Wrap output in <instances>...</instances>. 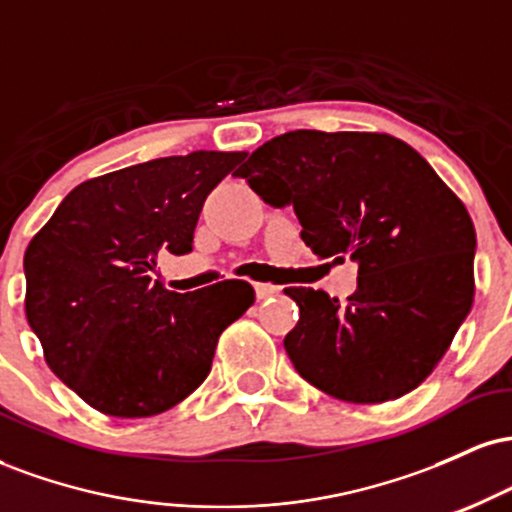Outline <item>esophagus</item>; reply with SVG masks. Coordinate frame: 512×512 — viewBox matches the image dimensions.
I'll return each mask as SVG.
<instances>
[{
  "instance_id": "esophagus-1",
  "label": "esophagus",
  "mask_w": 512,
  "mask_h": 512,
  "mask_svg": "<svg viewBox=\"0 0 512 512\" xmlns=\"http://www.w3.org/2000/svg\"><path fill=\"white\" fill-rule=\"evenodd\" d=\"M255 293H257V298H269V296H274V293H279V286H274V284H262V281H257V284H255Z\"/></svg>"
}]
</instances>
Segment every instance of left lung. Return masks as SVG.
<instances>
[{
	"instance_id": "8db88e82",
	"label": "left lung",
	"mask_w": 512,
	"mask_h": 512,
	"mask_svg": "<svg viewBox=\"0 0 512 512\" xmlns=\"http://www.w3.org/2000/svg\"><path fill=\"white\" fill-rule=\"evenodd\" d=\"M236 175L264 202L293 204L320 260L349 257L358 289L339 303L289 286L301 308L284 346L330 397L380 404L419 387L474 301V223L419 151L385 132L296 129L269 139Z\"/></svg>"
}]
</instances>
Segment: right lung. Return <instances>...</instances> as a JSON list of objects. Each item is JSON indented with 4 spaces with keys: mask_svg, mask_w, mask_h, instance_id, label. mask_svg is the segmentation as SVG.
<instances>
[{
    "mask_svg": "<svg viewBox=\"0 0 512 512\" xmlns=\"http://www.w3.org/2000/svg\"><path fill=\"white\" fill-rule=\"evenodd\" d=\"M243 158L192 151L98 175L28 243V325L88 407L117 419L173 409L209 375L221 332L255 303L243 279L192 293L151 279L158 252L192 250L204 199Z\"/></svg>",
    "mask_w": 512,
    "mask_h": 512,
    "instance_id": "obj_1",
    "label": "right lung"
}]
</instances>
